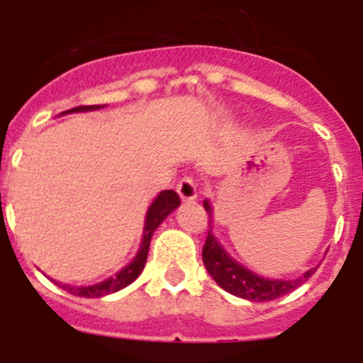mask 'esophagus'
<instances>
[{"instance_id": "1", "label": "esophagus", "mask_w": 363, "mask_h": 363, "mask_svg": "<svg viewBox=\"0 0 363 363\" xmlns=\"http://www.w3.org/2000/svg\"><path fill=\"white\" fill-rule=\"evenodd\" d=\"M176 191H178L179 198H182L184 201L196 200V196H198L196 179L191 178V176H185V178L179 179V184H178V187H176Z\"/></svg>"}]
</instances>
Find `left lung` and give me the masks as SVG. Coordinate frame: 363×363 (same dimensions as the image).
I'll return each mask as SVG.
<instances>
[{"label": "left lung", "instance_id": "left-lung-1", "mask_svg": "<svg viewBox=\"0 0 363 363\" xmlns=\"http://www.w3.org/2000/svg\"><path fill=\"white\" fill-rule=\"evenodd\" d=\"M203 207L209 213V218H213V207H211L209 201L205 200ZM201 256H203L205 269L209 271L213 280L220 285L221 289H225L227 293L234 294V296L245 298V300L251 301L277 300V298L300 287L316 271V267L309 269L307 272H303V277L296 278V280H271V278L258 277V274L240 265L236 259L227 255L225 249L214 238L211 221Z\"/></svg>", "mask_w": 363, "mask_h": 363}]
</instances>
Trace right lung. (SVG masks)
I'll return each mask as SVG.
<instances>
[{
  "instance_id": "add662e5",
  "label": "right lung",
  "mask_w": 363,
  "mask_h": 363,
  "mask_svg": "<svg viewBox=\"0 0 363 363\" xmlns=\"http://www.w3.org/2000/svg\"><path fill=\"white\" fill-rule=\"evenodd\" d=\"M104 105H82V107H74L70 111L62 112V114H69V112H85V111H98ZM179 205V196L176 194L174 191H163L160 192L158 198L152 201V205L147 211L145 216V230H143V240L142 245L138 249L136 258L130 262L127 267L121 269L118 272L116 277L108 278L105 281H99L96 285H89V287H72V285H60L62 289H65L67 293L74 294V296H83V298H101L107 296V294L116 293V291L123 289L129 284H133L140 274H142L143 267H145L147 262V255H149V245H150V238H152L154 230L158 229L160 223L165 220L172 211L176 209Z\"/></svg>"
}]
</instances>
